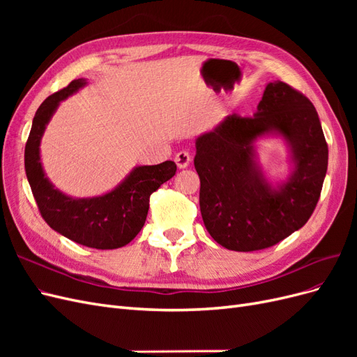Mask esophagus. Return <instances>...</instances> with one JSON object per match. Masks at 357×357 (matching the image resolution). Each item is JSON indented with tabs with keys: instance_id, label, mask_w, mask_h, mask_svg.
Instances as JSON below:
<instances>
[{
	"instance_id": "esophagus-1",
	"label": "esophagus",
	"mask_w": 357,
	"mask_h": 357,
	"mask_svg": "<svg viewBox=\"0 0 357 357\" xmlns=\"http://www.w3.org/2000/svg\"><path fill=\"white\" fill-rule=\"evenodd\" d=\"M174 160H176L178 168H186L190 164V155H189V152H186V150H181V152H178L176 155Z\"/></svg>"
}]
</instances>
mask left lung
Masks as SVG:
<instances>
[{"label":"left lung","mask_w":357,"mask_h":357,"mask_svg":"<svg viewBox=\"0 0 357 357\" xmlns=\"http://www.w3.org/2000/svg\"><path fill=\"white\" fill-rule=\"evenodd\" d=\"M271 130L288 139L296 160V171L280 190L267 185L252 160V142ZM193 164L208 234L229 250L255 252L308 222L326 176L328 143L312 102L277 80L268 83L253 117L234 113L198 137Z\"/></svg>","instance_id":"1"}]
</instances>
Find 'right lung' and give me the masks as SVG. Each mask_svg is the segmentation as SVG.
Wrapping results in <instances>:
<instances>
[{
    "mask_svg": "<svg viewBox=\"0 0 357 357\" xmlns=\"http://www.w3.org/2000/svg\"><path fill=\"white\" fill-rule=\"evenodd\" d=\"M84 84L83 79L73 80L38 107L25 146V171L41 218L53 231L86 247L113 250L131 243L142 231L150 195L174 177L177 165L165 160L137 167L114 190L96 198L74 199L53 188L40 162V139L59 101Z\"/></svg>",
    "mask_w": 357,
    "mask_h": 357,
    "instance_id": "add662e5",
    "label": "right lung"
}]
</instances>
